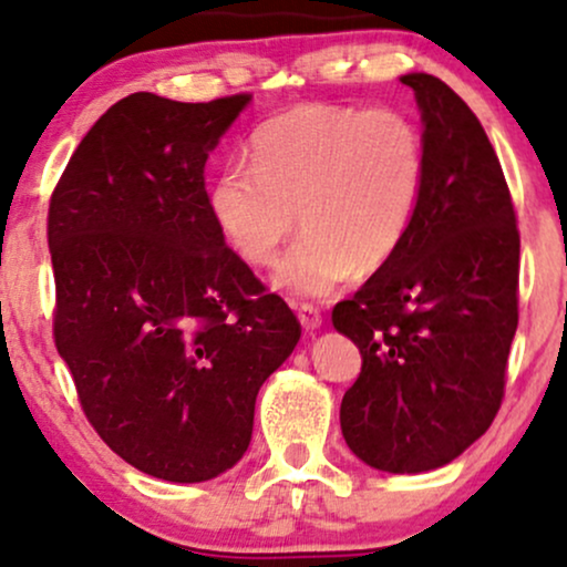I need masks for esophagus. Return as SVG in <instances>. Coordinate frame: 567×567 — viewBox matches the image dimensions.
<instances>
[{
  "label": "esophagus",
  "mask_w": 567,
  "mask_h": 567,
  "mask_svg": "<svg viewBox=\"0 0 567 567\" xmlns=\"http://www.w3.org/2000/svg\"><path fill=\"white\" fill-rule=\"evenodd\" d=\"M298 322L303 324V330H320V324H322L320 309L311 303H303L301 309H298Z\"/></svg>",
  "instance_id": "34e87169"
}]
</instances>
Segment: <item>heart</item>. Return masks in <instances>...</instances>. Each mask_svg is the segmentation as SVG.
Listing matches in <instances>:
<instances>
[{
    "label": "heart",
    "instance_id": "1",
    "mask_svg": "<svg viewBox=\"0 0 567 567\" xmlns=\"http://www.w3.org/2000/svg\"><path fill=\"white\" fill-rule=\"evenodd\" d=\"M250 165L210 186V216L250 266L277 264L271 285L292 298H324L360 271H379L405 243L426 152L415 122L394 109L298 103L250 138Z\"/></svg>",
    "mask_w": 567,
    "mask_h": 567
}]
</instances>
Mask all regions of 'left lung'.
Instances as JSON below:
<instances>
[{
	"mask_svg": "<svg viewBox=\"0 0 567 567\" xmlns=\"http://www.w3.org/2000/svg\"><path fill=\"white\" fill-rule=\"evenodd\" d=\"M424 125L426 175L405 243L333 309L362 370L343 394L349 451L379 472H432L487 432L517 330L519 234L498 157L437 76H400Z\"/></svg>",
	"mask_w": 567,
	"mask_h": 567,
	"instance_id": "8db88e82",
	"label": "left lung"
}]
</instances>
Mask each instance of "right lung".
I'll use <instances>...</instances> for the list:
<instances>
[{
  "mask_svg": "<svg viewBox=\"0 0 567 567\" xmlns=\"http://www.w3.org/2000/svg\"><path fill=\"white\" fill-rule=\"evenodd\" d=\"M247 106L250 95L122 97L50 199L58 354L101 440L167 483H205L243 458L258 389L301 338L207 205V157Z\"/></svg>",
  "mask_w": 567,
  "mask_h": 567,
  "instance_id": "obj_1",
  "label": "right lung"
}]
</instances>
